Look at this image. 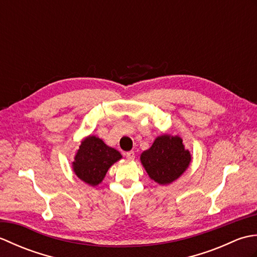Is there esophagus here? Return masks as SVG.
Listing matches in <instances>:
<instances>
[{
    "mask_svg": "<svg viewBox=\"0 0 257 257\" xmlns=\"http://www.w3.org/2000/svg\"><path fill=\"white\" fill-rule=\"evenodd\" d=\"M135 152L134 151H129V152H127V154H125V158H127L128 160H134L135 159Z\"/></svg>",
    "mask_w": 257,
    "mask_h": 257,
    "instance_id": "esophagus-1",
    "label": "esophagus"
}]
</instances>
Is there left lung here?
Instances as JSON below:
<instances>
[{
	"label": "left lung",
	"mask_w": 257,
	"mask_h": 257,
	"mask_svg": "<svg viewBox=\"0 0 257 257\" xmlns=\"http://www.w3.org/2000/svg\"><path fill=\"white\" fill-rule=\"evenodd\" d=\"M192 156L179 136L161 135L140 156L141 165L151 180L161 185L176 181L189 168Z\"/></svg>",
	"instance_id": "left-lung-1"
}]
</instances>
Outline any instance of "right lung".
<instances>
[{
  "label": "right lung",
  "mask_w": 257,
  "mask_h": 257,
  "mask_svg": "<svg viewBox=\"0 0 257 257\" xmlns=\"http://www.w3.org/2000/svg\"><path fill=\"white\" fill-rule=\"evenodd\" d=\"M122 156L116 149L107 146L96 136H87L81 141L72 162L73 171L81 181L96 187L102 182L108 169Z\"/></svg>",
  "instance_id": "right-lung-1"
}]
</instances>
